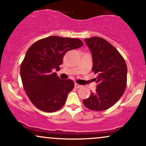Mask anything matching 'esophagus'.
<instances>
[{"label": "esophagus", "instance_id": "34e87169", "mask_svg": "<svg viewBox=\"0 0 146 146\" xmlns=\"http://www.w3.org/2000/svg\"><path fill=\"white\" fill-rule=\"evenodd\" d=\"M81 87H82V85L78 84H77V83L75 84V88H81Z\"/></svg>", "mask_w": 146, "mask_h": 146}]
</instances>
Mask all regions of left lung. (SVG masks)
<instances>
[{"instance_id": "obj_1", "label": "left lung", "mask_w": 146, "mask_h": 146, "mask_svg": "<svg viewBox=\"0 0 146 146\" xmlns=\"http://www.w3.org/2000/svg\"><path fill=\"white\" fill-rule=\"evenodd\" d=\"M93 58L92 71L98 74L96 93L90 94L83 104L95 111L107 110L121 98L126 88L127 66L119 52L100 37L85 38Z\"/></svg>"}]
</instances>
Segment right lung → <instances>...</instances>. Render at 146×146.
Returning a JSON list of instances; mask_svg holds the SVG:
<instances>
[{
  "label": "right lung",
  "mask_w": 146,
  "mask_h": 146,
  "mask_svg": "<svg viewBox=\"0 0 146 146\" xmlns=\"http://www.w3.org/2000/svg\"><path fill=\"white\" fill-rule=\"evenodd\" d=\"M76 38L49 36L29 48L21 66L23 88L32 104L42 111L52 113L64 105L74 88L71 80H61L53 71L60 69L65 53L81 47Z\"/></svg>",
  "instance_id": "right-lung-1"
}]
</instances>
